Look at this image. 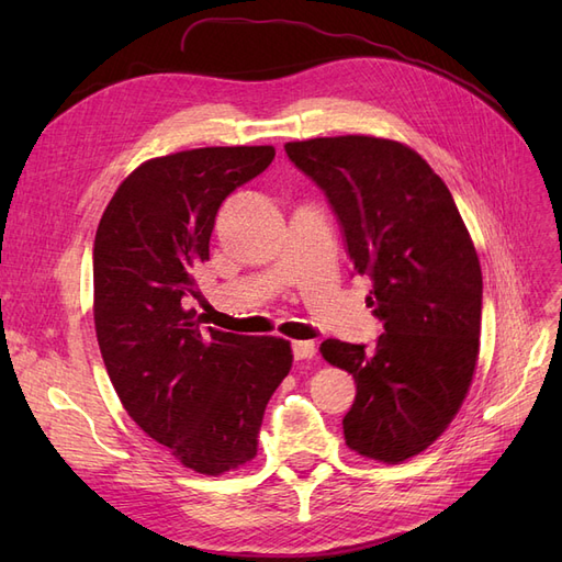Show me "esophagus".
Returning <instances> with one entry per match:
<instances>
[{
    "instance_id": "esophagus-1",
    "label": "esophagus",
    "mask_w": 562,
    "mask_h": 562,
    "mask_svg": "<svg viewBox=\"0 0 562 562\" xmlns=\"http://www.w3.org/2000/svg\"><path fill=\"white\" fill-rule=\"evenodd\" d=\"M316 353V345L310 342V339H302V342H293V359L302 361V359H312Z\"/></svg>"
}]
</instances>
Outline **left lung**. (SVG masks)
<instances>
[{
    "mask_svg": "<svg viewBox=\"0 0 562 562\" xmlns=\"http://www.w3.org/2000/svg\"><path fill=\"white\" fill-rule=\"evenodd\" d=\"M326 194L351 274H368L375 347L326 339L323 359L353 375L345 440L394 464L427 450L462 405L479 359L483 274L446 182L417 151L370 135L288 143Z\"/></svg>",
    "mask_w": 562,
    "mask_h": 562,
    "instance_id": "8db88e82",
    "label": "left lung"
}]
</instances>
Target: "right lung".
I'll return each instance as SVG.
<instances>
[{
    "instance_id": "1",
    "label": "right lung",
    "mask_w": 562,
    "mask_h": 562,
    "mask_svg": "<svg viewBox=\"0 0 562 562\" xmlns=\"http://www.w3.org/2000/svg\"><path fill=\"white\" fill-rule=\"evenodd\" d=\"M274 147H201L149 159L119 184L93 244L100 353L133 422L196 473L258 454L265 407L293 366L291 342L199 328L182 300L223 201Z\"/></svg>"
}]
</instances>
